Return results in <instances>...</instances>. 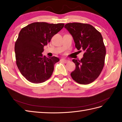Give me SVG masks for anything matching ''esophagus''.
<instances>
[{"mask_svg": "<svg viewBox=\"0 0 122 122\" xmlns=\"http://www.w3.org/2000/svg\"><path fill=\"white\" fill-rule=\"evenodd\" d=\"M61 61H62V62H63V63H67V62L68 61V60H66V59H64V58L61 59Z\"/></svg>", "mask_w": 122, "mask_h": 122, "instance_id": "obj_1", "label": "esophagus"}]
</instances>
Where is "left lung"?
Returning <instances> with one entry per match:
<instances>
[{
	"label": "left lung",
	"mask_w": 122,
	"mask_h": 122,
	"mask_svg": "<svg viewBox=\"0 0 122 122\" xmlns=\"http://www.w3.org/2000/svg\"><path fill=\"white\" fill-rule=\"evenodd\" d=\"M64 27L72 35L76 48L84 51L81 60L72 59L76 69L71 76L79 84H90L99 76L105 65L106 50L102 34L88 24L70 23Z\"/></svg>",
	"instance_id": "obj_1"
}]
</instances>
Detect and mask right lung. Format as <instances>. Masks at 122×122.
Returning <instances> with one entry per match:
<instances>
[{"mask_svg": "<svg viewBox=\"0 0 122 122\" xmlns=\"http://www.w3.org/2000/svg\"><path fill=\"white\" fill-rule=\"evenodd\" d=\"M64 24L35 22L23 28L15 43L16 63L22 75L33 83H40L51 76L55 56L46 57L42 53L52 38L64 27Z\"/></svg>", "mask_w": 122, "mask_h": 122, "instance_id": "obj_1", "label": "right lung"}]
</instances>
